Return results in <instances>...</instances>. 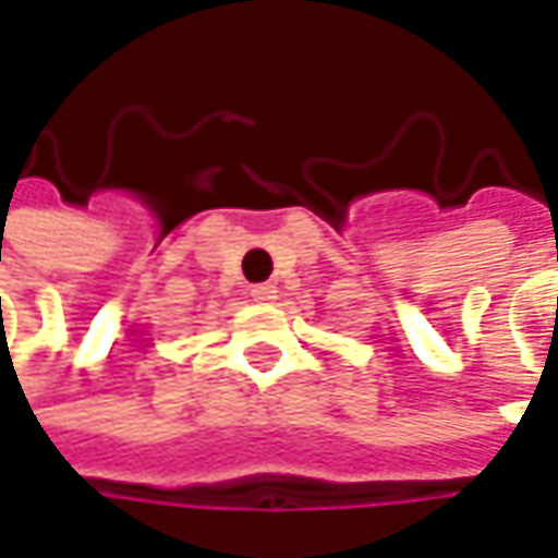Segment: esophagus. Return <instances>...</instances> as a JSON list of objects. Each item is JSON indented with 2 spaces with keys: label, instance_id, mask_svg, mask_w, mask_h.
I'll list each match as a JSON object with an SVG mask.
<instances>
[{
  "label": "esophagus",
  "instance_id": "34e87169",
  "mask_svg": "<svg viewBox=\"0 0 558 558\" xmlns=\"http://www.w3.org/2000/svg\"><path fill=\"white\" fill-rule=\"evenodd\" d=\"M250 295H253V302H263V305H268V302H275V299H278V287H275V283H256V287L250 290Z\"/></svg>",
  "mask_w": 558,
  "mask_h": 558
}]
</instances>
